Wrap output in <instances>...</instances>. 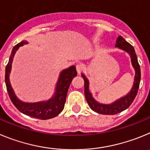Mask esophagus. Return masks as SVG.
<instances>
[{
    "label": "esophagus",
    "instance_id": "1",
    "mask_svg": "<svg viewBox=\"0 0 150 150\" xmlns=\"http://www.w3.org/2000/svg\"><path fill=\"white\" fill-rule=\"evenodd\" d=\"M83 65H82L81 63H78V64H77V65H76V70H77V72H78V75H80L81 72L82 70H83Z\"/></svg>",
    "mask_w": 150,
    "mask_h": 150
}]
</instances>
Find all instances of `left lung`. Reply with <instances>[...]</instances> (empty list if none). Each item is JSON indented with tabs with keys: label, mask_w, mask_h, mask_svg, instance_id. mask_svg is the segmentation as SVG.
Listing matches in <instances>:
<instances>
[{
	"label": "left lung",
	"mask_w": 150,
	"mask_h": 150,
	"mask_svg": "<svg viewBox=\"0 0 150 150\" xmlns=\"http://www.w3.org/2000/svg\"><path fill=\"white\" fill-rule=\"evenodd\" d=\"M115 47L120 48L125 52L129 54L131 57L132 64L135 70V76L134 79V84L132 90L127 95L122 97L118 100L109 105L98 103L95 100L92 96L91 93L89 90V81L83 74L81 73V77L84 81V95L86 100L88 103L90 108L98 114H105V115H114L118 113L123 111L124 110L127 109L133 102L134 98L136 97L139 89V85L141 81V68L137 61V57L136 55L134 47L130 45L128 42L125 41L122 36H120L117 38L116 42Z\"/></svg>",
	"instance_id": "obj_1"
}]
</instances>
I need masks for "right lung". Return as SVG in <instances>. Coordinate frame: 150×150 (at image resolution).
<instances>
[{
	"mask_svg": "<svg viewBox=\"0 0 150 150\" xmlns=\"http://www.w3.org/2000/svg\"><path fill=\"white\" fill-rule=\"evenodd\" d=\"M28 42L22 41L15 45L5 70V83L9 98L13 105L20 112L24 114L40 120H48L57 117L63 110L69 85L72 79L77 75L75 66H72L67 69L63 70L56 85V90L53 97L45 102L28 103L19 100L15 94L9 82V74L11 71L12 63L16 51L20 46L28 44Z\"/></svg>",
	"mask_w": 150,
	"mask_h": 150,
	"instance_id": "1",
	"label": "right lung"
}]
</instances>
